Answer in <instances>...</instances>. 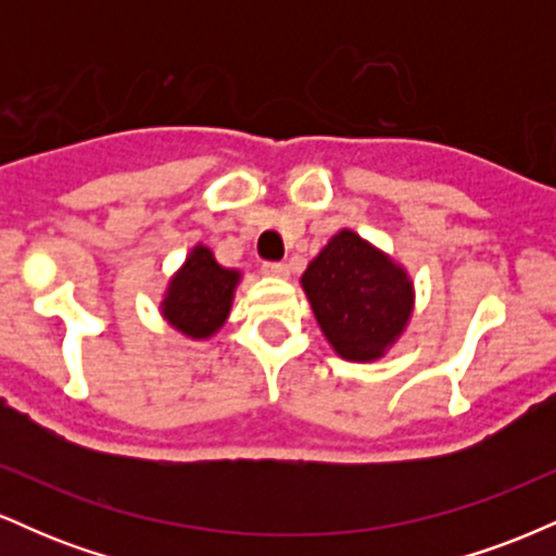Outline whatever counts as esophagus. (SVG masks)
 <instances>
[{"instance_id":"obj_1","label":"esophagus","mask_w":556,"mask_h":556,"mask_svg":"<svg viewBox=\"0 0 556 556\" xmlns=\"http://www.w3.org/2000/svg\"><path fill=\"white\" fill-rule=\"evenodd\" d=\"M264 274H269V277H287V274H290V266H287L285 261H266Z\"/></svg>"}]
</instances>
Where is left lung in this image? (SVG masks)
<instances>
[{"instance_id": "1", "label": "left lung", "mask_w": 556, "mask_h": 556, "mask_svg": "<svg viewBox=\"0 0 556 556\" xmlns=\"http://www.w3.org/2000/svg\"><path fill=\"white\" fill-rule=\"evenodd\" d=\"M300 282L318 327L348 361L381 358L410 318V277L350 229L327 242Z\"/></svg>"}]
</instances>
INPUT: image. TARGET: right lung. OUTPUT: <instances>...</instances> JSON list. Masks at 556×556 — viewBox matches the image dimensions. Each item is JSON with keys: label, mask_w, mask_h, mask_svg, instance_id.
<instances>
[{"label": "right lung", "mask_w": 556, "mask_h": 556, "mask_svg": "<svg viewBox=\"0 0 556 556\" xmlns=\"http://www.w3.org/2000/svg\"><path fill=\"white\" fill-rule=\"evenodd\" d=\"M240 274L216 264L208 248L195 245L180 271L172 277L162 314L182 334L203 340L225 324Z\"/></svg>", "instance_id": "obj_1"}]
</instances>
